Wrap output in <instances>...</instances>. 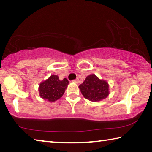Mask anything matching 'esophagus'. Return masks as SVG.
Returning <instances> with one entry per match:
<instances>
[{
    "label": "esophagus",
    "instance_id": "34e87169",
    "mask_svg": "<svg viewBox=\"0 0 152 152\" xmlns=\"http://www.w3.org/2000/svg\"><path fill=\"white\" fill-rule=\"evenodd\" d=\"M74 82H76V83H78V78H76V79H75V80H72Z\"/></svg>",
    "mask_w": 152,
    "mask_h": 152
}]
</instances>
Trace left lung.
<instances>
[{"label":"left lung","instance_id":"1","mask_svg":"<svg viewBox=\"0 0 152 152\" xmlns=\"http://www.w3.org/2000/svg\"><path fill=\"white\" fill-rule=\"evenodd\" d=\"M109 84L104 80H100L95 74H91L79 86L83 96L92 102L102 101L109 94Z\"/></svg>","mask_w":152,"mask_h":152}]
</instances>
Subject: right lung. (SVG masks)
<instances>
[{
    "mask_svg": "<svg viewBox=\"0 0 152 152\" xmlns=\"http://www.w3.org/2000/svg\"><path fill=\"white\" fill-rule=\"evenodd\" d=\"M69 82L66 78L62 80L57 75H51L46 80L41 82L39 86V96L49 102H54L63 96Z\"/></svg>",
    "mask_w": 152,
    "mask_h": 152,
    "instance_id": "obj_1",
    "label": "right lung"
}]
</instances>
